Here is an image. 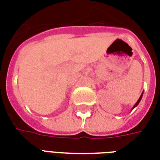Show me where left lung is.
<instances>
[{"instance_id":"8db88e82","label":"left lung","mask_w":160,"mask_h":160,"mask_svg":"<svg viewBox=\"0 0 160 160\" xmlns=\"http://www.w3.org/2000/svg\"><path fill=\"white\" fill-rule=\"evenodd\" d=\"M142 96H143V92H142V93H141V97H140V98H139V99H138L137 102H136V103H135V104H134V107H133V109H134V108L136 107V106H137L138 104H139V103H140V102H141V98H142ZM133 109H132V110H133Z\"/></svg>"}]
</instances>
